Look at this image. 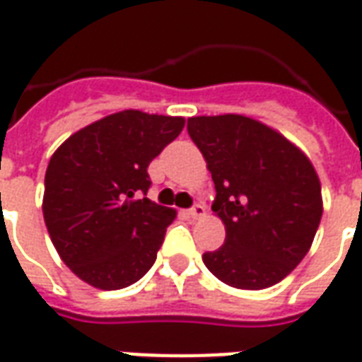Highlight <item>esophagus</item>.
Masks as SVG:
<instances>
[{"instance_id":"1","label":"esophagus","mask_w":362,"mask_h":362,"mask_svg":"<svg viewBox=\"0 0 362 362\" xmlns=\"http://www.w3.org/2000/svg\"><path fill=\"white\" fill-rule=\"evenodd\" d=\"M204 214H206V206L201 204V202H199V204H194L193 209H189V216L191 218H201L204 216Z\"/></svg>"}]
</instances>
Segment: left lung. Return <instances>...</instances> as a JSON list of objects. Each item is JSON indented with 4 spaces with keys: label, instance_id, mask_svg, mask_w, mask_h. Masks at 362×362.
Returning <instances> with one entry per match:
<instances>
[{
    "label": "left lung",
    "instance_id": "1",
    "mask_svg": "<svg viewBox=\"0 0 362 362\" xmlns=\"http://www.w3.org/2000/svg\"><path fill=\"white\" fill-rule=\"evenodd\" d=\"M187 130L212 173V210L226 226L224 245L202 255L206 269L242 291L283 281L308 253L324 212L308 156L243 115L191 117Z\"/></svg>",
    "mask_w": 362,
    "mask_h": 362
}]
</instances>
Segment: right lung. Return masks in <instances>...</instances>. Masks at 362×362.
<instances>
[{"mask_svg": "<svg viewBox=\"0 0 362 362\" xmlns=\"http://www.w3.org/2000/svg\"><path fill=\"white\" fill-rule=\"evenodd\" d=\"M185 127L183 117L115 112L81 128L48 161L42 214L71 273L101 291L152 269L175 210L152 202L150 161Z\"/></svg>", "mask_w": 362, "mask_h": 362, "instance_id": "1", "label": "right lung"}]
</instances>
